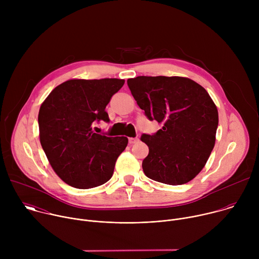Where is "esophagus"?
<instances>
[{"instance_id": "esophagus-1", "label": "esophagus", "mask_w": 259, "mask_h": 259, "mask_svg": "<svg viewBox=\"0 0 259 259\" xmlns=\"http://www.w3.org/2000/svg\"><path fill=\"white\" fill-rule=\"evenodd\" d=\"M137 141H138V138H137V137H130V138H129V143H130V144L136 143Z\"/></svg>"}]
</instances>
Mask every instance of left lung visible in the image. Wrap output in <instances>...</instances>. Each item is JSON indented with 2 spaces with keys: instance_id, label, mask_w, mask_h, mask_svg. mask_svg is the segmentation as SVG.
<instances>
[{
  "instance_id": "8db88e82",
  "label": "left lung",
  "mask_w": 259,
  "mask_h": 259,
  "mask_svg": "<svg viewBox=\"0 0 259 259\" xmlns=\"http://www.w3.org/2000/svg\"><path fill=\"white\" fill-rule=\"evenodd\" d=\"M127 83L145 116L163 126L140 138L150 150L142 161L144 174L171 186L194 179L210 157L218 126V110L208 92L183 77L140 76Z\"/></svg>"
}]
</instances>
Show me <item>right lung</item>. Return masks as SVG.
Wrapping results in <instances>:
<instances>
[{
	"label": "right lung",
	"instance_id": "obj_1",
	"mask_svg": "<svg viewBox=\"0 0 259 259\" xmlns=\"http://www.w3.org/2000/svg\"><path fill=\"white\" fill-rule=\"evenodd\" d=\"M124 83L121 79L68 80L41 104V145L54 172L68 186L92 189L113 176L128 138L94 133L92 123L109 121L105 107Z\"/></svg>",
	"mask_w": 259,
	"mask_h": 259
}]
</instances>
